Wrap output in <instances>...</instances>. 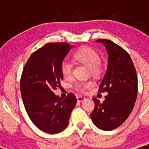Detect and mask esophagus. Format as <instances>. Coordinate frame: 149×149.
Wrapping results in <instances>:
<instances>
[{"label": "esophagus", "instance_id": "obj_1", "mask_svg": "<svg viewBox=\"0 0 149 149\" xmlns=\"http://www.w3.org/2000/svg\"><path fill=\"white\" fill-rule=\"evenodd\" d=\"M84 99H85V98H84V97H83V96H81V95L77 96V101H78V102H82Z\"/></svg>", "mask_w": 149, "mask_h": 149}]
</instances>
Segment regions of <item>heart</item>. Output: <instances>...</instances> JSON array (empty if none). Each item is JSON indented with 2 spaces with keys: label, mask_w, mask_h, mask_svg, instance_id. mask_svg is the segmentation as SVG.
Instances as JSON below:
<instances>
[{
  "label": "heart",
  "mask_w": 149,
  "mask_h": 149,
  "mask_svg": "<svg viewBox=\"0 0 149 149\" xmlns=\"http://www.w3.org/2000/svg\"><path fill=\"white\" fill-rule=\"evenodd\" d=\"M74 58L80 63L86 65L90 68L93 74H97L99 72L98 65L101 63V57L95 50L90 48H83L76 51ZM72 64L69 60H64L61 64V72L63 77L65 79L70 78L72 74ZM91 81H79L74 85V89L79 92H84L86 89L93 86Z\"/></svg>",
  "instance_id": "1"
}]
</instances>
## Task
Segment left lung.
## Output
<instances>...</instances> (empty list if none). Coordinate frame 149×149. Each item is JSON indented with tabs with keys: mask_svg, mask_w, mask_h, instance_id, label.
Here are the masks:
<instances>
[{
	"mask_svg": "<svg viewBox=\"0 0 149 149\" xmlns=\"http://www.w3.org/2000/svg\"><path fill=\"white\" fill-rule=\"evenodd\" d=\"M97 42L104 45L108 54L107 68L98 92H107L108 95L103 103L93 98L95 108L91 118L97 127L111 131L120 126L134 108L137 96V75L125 50L108 39Z\"/></svg>",
	"mask_w": 149,
	"mask_h": 149,
	"instance_id": "obj_1",
	"label": "left lung"
}]
</instances>
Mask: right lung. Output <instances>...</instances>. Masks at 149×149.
<instances>
[{
	"mask_svg": "<svg viewBox=\"0 0 149 149\" xmlns=\"http://www.w3.org/2000/svg\"><path fill=\"white\" fill-rule=\"evenodd\" d=\"M72 48L67 42L45 45L30 56L21 77V93L27 115L38 128L48 134L60 133L68 126L77 103L73 93L64 99L54 93L61 86V64Z\"/></svg>",
	"mask_w": 149,
	"mask_h": 149,
	"instance_id": "obj_1",
	"label": "right lung"
}]
</instances>
